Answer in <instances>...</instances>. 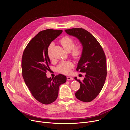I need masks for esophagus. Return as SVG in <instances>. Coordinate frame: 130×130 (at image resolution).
Listing matches in <instances>:
<instances>
[{
    "label": "esophagus",
    "instance_id": "esophagus-1",
    "mask_svg": "<svg viewBox=\"0 0 130 130\" xmlns=\"http://www.w3.org/2000/svg\"><path fill=\"white\" fill-rule=\"evenodd\" d=\"M73 79L72 78V77H67V80L68 81H69V80H72Z\"/></svg>",
    "mask_w": 130,
    "mask_h": 130
}]
</instances>
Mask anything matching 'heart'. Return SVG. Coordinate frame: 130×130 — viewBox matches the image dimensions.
<instances>
[{"label": "heart", "mask_w": 130, "mask_h": 130, "mask_svg": "<svg viewBox=\"0 0 130 130\" xmlns=\"http://www.w3.org/2000/svg\"><path fill=\"white\" fill-rule=\"evenodd\" d=\"M60 42L66 51L69 52L71 50V55L75 59H78L82 56L83 53L82 46L80 45L75 46V41L70 37L65 36L60 40ZM51 46L52 44H50L48 49L49 57H50V50ZM72 67L73 64L71 62L69 61L63 62L57 67V70L59 72L67 75L70 72Z\"/></svg>", "instance_id": "b5f03b06"}]
</instances>
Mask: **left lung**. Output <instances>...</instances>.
Wrapping results in <instances>:
<instances>
[{
    "instance_id": "left-lung-1",
    "label": "left lung",
    "mask_w": 130,
    "mask_h": 130,
    "mask_svg": "<svg viewBox=\"0 0 130 130\" xmlns=\"http://www.w3.org/2000/svg\"><path fill=\"white\" fill-rule=\"evenodd\" d=\"M69 35L77 38L83 46V53L78 63L77 70L85 72L80 88L76 92L77 98L83 102H90L100 93L107 75V66L104 52L98 41L87 31L82 28L65 30Z\"/></svg>"
}]
</instances>
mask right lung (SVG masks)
<instances>
[{
    "label": "right lung",
    "mask_w": 130,
    "mask_h": 130,
    "mask_svg": "<svg viewBox=\"0 0 130 130\" xmlns=\"http://www.w3.org/2000/svg\"><path fill=\"white\" fill-rule=\"evenodd\" d=\"M62 32L53 29L40 32L29 42L23 54L22 70L24 81L33 97L42 104H49L56 100L60 85L66 81V76L61 74L53 79L46 76L50 65L49 46Z\"/></svg>",
    "instance_id": "obj_1"
}]
</instances>
